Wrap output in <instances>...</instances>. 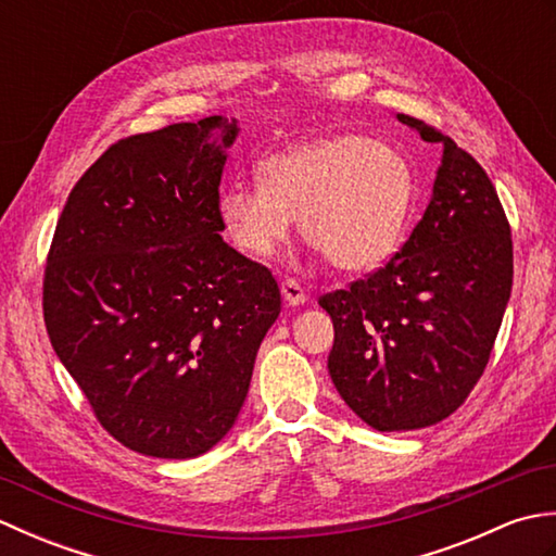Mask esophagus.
I'll return each instance as SVG.
<instances>
[{"label": "esophagus", "mask_w": 556, "mask_h": 556, "mask_svg": "<svg viewBox=\"0 0 556 556\" xmlns=\"http://www.w3.org/2000/svg\"><path fill=\"white\" fill-rule=\"evenodd\" d=\"M281 296H285V301L289 305H303L305 301H308V296H305L303 287L299 285L296 279H285L281 281Z\"/></svg>", "instance_id": "esophagus-1"}]
</instances>
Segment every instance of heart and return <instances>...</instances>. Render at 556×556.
I'll return each mask as SVG.
<instances>
[{"label":"heart","instance_id":"1","mask_svg":"<svg viewBox=\"0 0 556 556\" xmlns=\"http://www.w3.org/2000/svg\"><path fill=\"white\" fill-rule=\"evenodd\" d=\"M260 186L233 184L219 195L231 243L267 257L301 236L334 269L370 271L394 255L416 200V172L399 148L363 134L305 140L260 162Z\"/></svg>","mask_w":556,"mask_h":556}]
</instances>
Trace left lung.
Masks as SVG:
<instances>
[{
  "label": "left lung",
  "instance_id": "1",
  "mask_svg": "<svg viewBox=\"0 0 556 556\" xmlns=\"http://www.w3.org/2000/svg\"><path fill=\"white\" fill-rule=\"evenodd\" d=\"M442 143L422 219L382 267L320 296L334 323L327 368L349 408L380 432L418 430L464 404L485 372L514 281L511 227L485 169Z\"/></svg>",
  "mask_w": 556,
  "mask_h": 556
}]
</instances>
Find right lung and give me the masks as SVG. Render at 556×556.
Segmentation results:
<instances>
[{
    "instance_id": "obj_1",
    "label": "right lung",
    "mask_w": 556,
    "mask_h": 556,
    "mask_svg": "<svg viewBox=\"0 0 556 556\" xmlns=\"http://www.w3.org/2000/svg\"><path fill=\"white\" fill-rule=\"evenodd\" d=\"M236 134L233 119L207 116L116 140L68 193L47 253L56 356L102 428L138 454L210 452L281 311L271 271L219 236Z\"/></svg>"
}]
</instances>
